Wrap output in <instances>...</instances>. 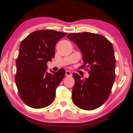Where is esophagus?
I'll return each instance as SVG.
<instances>
[{
    "instance_id": "34e87169",
    "label": "esophagus",
    "mask_w": 133,
    "mask_h": 133,
    "mask_svg": "<svg viewBox=\"0 0 133 133\" xmlns=\"http://www.w3.org/2000/svg\"><path fill=\"white\" fill-rule=\"evenodd\" d=\"M72 75V73L70 71H69V70H66L65 71V76L66 77H71Z\"/></svg>"
}]
</instances>
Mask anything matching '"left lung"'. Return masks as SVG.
Instances as JSON below:
<instances>
[{"instance_id":"left-lung-1","label":"left lung","mask_w":133,"mask_h":133,"mask_svg":"<svg viewBox=\"0 0 133 133\" xmlns=\"http://www.w3.org/2000/svg\"><path fill=\"white\" fill-rule=\"evenodd\" d=\"M67 38L77 44L82 54L84 64L81 68L89 69L88 78L73 74L72 102L79 108L94 110L107 100L114 84L116 58L113 46L105 37L92 33H70Z\"/></svg>"}]
</instances>
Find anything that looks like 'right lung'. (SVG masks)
<instances>
[{"mask_svg":"<svg viewBox=\"0 0 133 133\" xmlns=\"http://www.w3.org/2000/svg\"><path fill=\"white\" fill-rule=\"evenodd\" d=\"M66 33L52 30H37L28 35L19 46L15 81L19 95L28 107L39 109L48 107L55 98L56 89L65 72L48 73L47 63L55 57L57 42Z\"/></svg>","mask_w":133,"mask_h":133,"instance_id":"obj_1","label":"right lung"}]
</instances>
